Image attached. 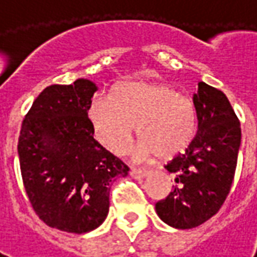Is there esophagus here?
Instances as JSON below:
<instances>
[{"instance_id": "esophagus-1", "label": "esophagus", "mask_w": 257, "mask_h": 257, "mask_svg": "<svg viewBox=\"0 0 257 257\" xmlns=\"http://www.w3.org/2000/svg\"><path fill=\"white\" fill-rule=\"evenodd\" d=\"M129 173L134 178H145V176H147L150 173V169H147V168H132Z\"/></svg>"}]
</instances>
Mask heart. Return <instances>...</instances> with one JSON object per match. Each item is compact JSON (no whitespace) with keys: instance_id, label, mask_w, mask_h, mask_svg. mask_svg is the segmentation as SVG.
<instances>
[{"instance_id":"1","label":"heart","mask_w":257,"mask_h":257,"mask_svg":"<svg viewBox=\"0 0 257 257\" xmlns=\"http://www.w3.org/2000/svg\"><path fill=\"white\" fill-rule=\"evenodd\" d=\"M96 139L114 154L128 150L135 125L140 138V156L169 158L191 143L197 131L193 99L168 84L123 82L111 97L97 96L89 106Z\"/></svg>"}]
</instances>
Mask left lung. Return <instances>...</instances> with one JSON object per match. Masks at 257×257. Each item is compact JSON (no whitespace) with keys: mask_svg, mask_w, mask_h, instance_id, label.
<instances>
[{"mask_svg":"<svg viewBox=\"0 0 257 257\" xmlns=\"http://www.w3.org/2000/svg\"><path fill=\"white\" fill-rule=\"evenodd\" d=\"M193 101L198 131L186 151L165 165L175 186L156 204L161 220L182 230L219 212L231 189L241 145V123L221 90L198 82Z\"/></svg>","mask_w":257,"mask_h":257,"instance_id":"left-lung-1","label":"left lung"}]
</instances>
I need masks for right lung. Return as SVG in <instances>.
Returning a JSON list of instances; mask_svg holds the SVG:
<instances>
[{
    "label": "right lung",
    "mask_w": 257,
    "mask_h": 257,
    "mask_svg": "<svg viewBox=\"0 0 257 257\" xmlns=\"http://www.w3.org/2000/svg\"><path fill=\"white\" fill-rule=\"evenodd\" d=\"M96 85L79 78L38 95L20 129L18 153L36 215L62 231L82 234L106 219L110 190L129 167L93 139L88 117Z\"/></svg>",
    "instance_id": "1"
}]
</instances>
